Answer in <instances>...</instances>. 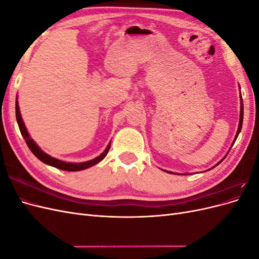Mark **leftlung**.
<instances>
[{"label":"left lung","instance_id":"8db88e82","mask_svg":"<svg viewBox=\"0 0 259 259\" xmlns=\"http://www.w3.org/2000/svg\"><path fill=\"white\" fill-rule=\"evenodd\" d=\"M241 90V89H240ZM240 94H241V92H240ZM240 101H241V104H240V120H239V126H238V131H237V134H236V137H234V139H233V143H232V145L231 146H233V144H234V142H236L237 140V138H238V136H239V134H240V132H241V128H242V123H243V100H242V96L240 95ZM227 156V154L225 155V158ZM224 158V159H225ZM224 159L223 160H221L219 161L215 166H213L211 168H214V167H216L218 164H221L223 161H224ZM210 168V169H211ZM164 171H167V170H164ZM167 173H169V174H175V173H173V171H167Z\"/></svg>","mask_w":259,"mask_h":259}]
</instances>
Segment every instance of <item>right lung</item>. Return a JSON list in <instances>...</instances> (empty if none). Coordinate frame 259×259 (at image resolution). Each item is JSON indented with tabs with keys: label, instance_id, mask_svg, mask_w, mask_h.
<instances>
[{
	"label": "right lung",
	"instance_id": "obj_1",
	"mask_svg": "<svg viewBox=\"0 0 259 259\" xmlns=\"http://www.w3.org/2000/svg\"><path fill=\"white\" fill-rule=\"evenodd\" d=\"M16 119H17V123H18V126L20 130V133L22 137L25 138L26 143L29 147V149L31 150L36 158L42 161L43 163L48 164V165H51L53 167H56L62 170H68V171H76V170H82V169H86L89 167H92L94 165H96L97 163H99L100 161H103L105 159V156L107 155L109 149H110L111 143H109V145L107 146V148L105 149V151L101 153L100 155L96 156L95 159L90 160V161H86V162H80V163H71V162H65V161H61L58 160L56 158H53L50 154H48L46 152H44L42 149L38 147L34 140L30 137L29 133L26 128V125L22 121V117L20 114V110H19V106H18V99H16Z\"/></svg>",
	"mask_w": 259,
	"mask_h": 259
}]
</instances>
